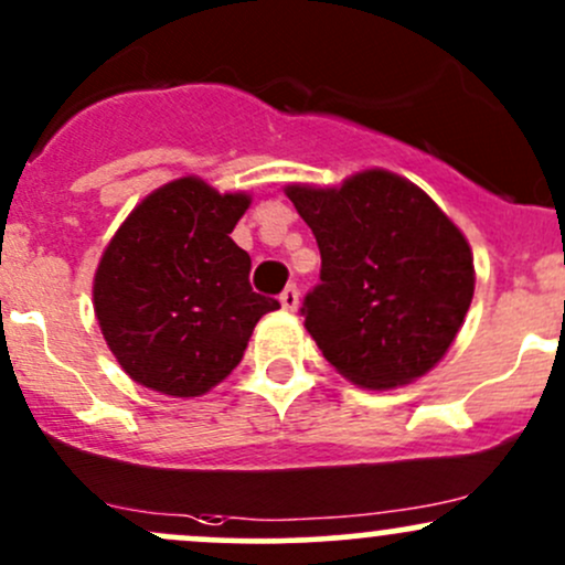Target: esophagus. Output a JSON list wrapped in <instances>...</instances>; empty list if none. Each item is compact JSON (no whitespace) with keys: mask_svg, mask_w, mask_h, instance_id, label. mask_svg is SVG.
<instances>
[{"mask_svg":"<svg viewBox=\"0 0 565 565\" xmlns=\"http://www.w3.org/2000/svg\"><path fill=\"white\" fill-rule=\"evenodd\" d=\"M280 305L285 312H296V309H299V288H296V285H288V288L282 290Z\"/></svg>","mask_w":565,"mask_h":565,"instance_id":"1","label":"esophagus"}]
</instances>
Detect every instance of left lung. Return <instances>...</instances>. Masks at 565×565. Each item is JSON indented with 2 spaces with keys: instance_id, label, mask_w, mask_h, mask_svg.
<instances>
[{
  "instance_id": "left-lung-1",
  "label": "left lung",
  "mask_w": 565,
  "mask_h": 565,
  "mask_svg": "<svg viewBox=\"0 0 565 565\" xmlns=\"http://www.w3.org/2000/svg\"><path fill=\"white\" fill-rule=\"evenodd\" d=\"M320 247L305 329L353 385H409L445 358L475 296L463 232L423 188L387 169L342 185H285Z\"/></svg>"
}]
</instances>
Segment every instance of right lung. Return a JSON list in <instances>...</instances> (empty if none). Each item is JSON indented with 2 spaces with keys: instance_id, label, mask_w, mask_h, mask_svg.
<instances>
[{
  "instance_id": "right-lung-1",
  "label": "right lung",
  "mask_w": 565,
  "mask_h": 565,
  "mask_svg": "<svg viewBox=\"0 0 565 565\" xmlns=\"http://www.w3.org/2000/svg\"><path fill=\"white\" fill-rule=\"evenodd\" d=\"M250 193L202 178L156 188L129 212L94 275L102 337L126 374L174 398L234 372L275 299L253 294L250 256L232 239Z\"/></svg>"
}]
</instances>
